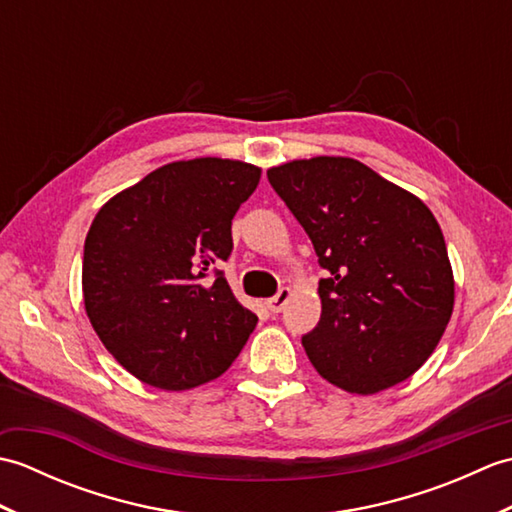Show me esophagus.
Segmentation results:
<instances>
[{
    "instance_id": "esophagus-1",
    "label": "esophagus",
    "mask_w": 512,
    "mask_h": 512,
    "mask_svg": "<svg viewBox=\"0 0 512 512\" xmlns=\"http://www.w3.org/2000/svg\"><path fill=\"white\" fill-rule=\"evenodd\" d=\"M290 297H292L290 288H281L273 299H268V301H266V308H268L270 312H273V314H277V312L284 310V306H286Z\"/></svg>"
}]
</instances>
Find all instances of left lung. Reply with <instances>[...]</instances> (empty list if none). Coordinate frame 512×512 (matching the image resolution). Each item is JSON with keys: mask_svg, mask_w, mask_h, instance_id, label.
<instances>
[{"mask_svg": "<svg viewBox=\"0 0 512 512\" xmlns=\"http://www.w3.org/2000/svg\"><path fill=\"white\" fill-rule=\"evenodd\" d=\"M328 277L321 319L301 339L314 369L372 396L413 376L453 314L455 281L440 224L418 195L345 156L268 169Z\"/></svg>", "mask_w": 512, "mask_h": 512, "instance_id": "1", "label": "left lung"}]
</instances>
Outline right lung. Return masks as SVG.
<instances>
[{
  "instance_id": "obj_1",
  "label": "right lung",
  "mask_w": 512,
  "mask_h": 512,
  "mask_svg": "<svg viewBox=\"0 0 512 512\" xmlns=\"http://www.w3.org/2000/svg\"><path fill=\"white\" fill-rule=\"evenodd\" d=\"M262 169L193 158L158 167L107 200L85 237L83 301L94 332L143 383L184 391L222 376L257 314L222 273L231 222Z\"/></svg>"
}]
</instances>
